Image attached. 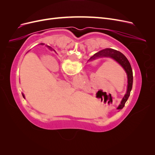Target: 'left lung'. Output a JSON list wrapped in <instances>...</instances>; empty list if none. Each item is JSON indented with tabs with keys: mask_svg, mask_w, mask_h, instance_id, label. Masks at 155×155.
<instances>
[{
	"mask_svg": "<svg viewBox=\"0 0 155 155\" xmlns=\"http://www.w3.org/2000/svg\"><path fill=\"white\" fill-rule=\"evenodd\" d=\"M103 57H107V58H110L113 59L116 62H118L121 67H123L124 70L125 71L127 76V92L125 94L124 97H123L122 100H121L120 105L117 108L118 109H122L125 106V104L126 101H127L128 98L130 96V93L131 91V89L133 87V70L131 68L130 64L128 59H127L125 56L121 53L120 51L116 50L112 48H105L102 50H100L98 52L94 54L92 57L89 59V61H93L97 58H103Z\"/></svg>",
	"mask_w": 155,
	"mask_h": 155,
	"instance_id": "8db88e82",
	"label": "left lung"
}]
</instances>
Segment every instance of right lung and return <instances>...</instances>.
Instances as JSON below:
<instances>
[{
    "label": "right lung",
    "mask_w": 155,
    "mask_h": 155,
    "mask_svg": "<svg viewBox=\"0 0 155 155\" xmlns=\"http://www.w3.org/2000/svg\"><path fill=\"white\" fill-rule=\"evenodd\" d=\"M41 45H43V43H41ZM48 46V47L50 48V49H51V48L50 47V46ZM22 96H23V97H24V98H25V95L24 94H22Z\"/></svg>",
    "instance_id": "right-lung-1"
}]
</instances>
